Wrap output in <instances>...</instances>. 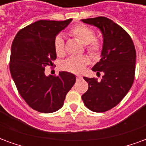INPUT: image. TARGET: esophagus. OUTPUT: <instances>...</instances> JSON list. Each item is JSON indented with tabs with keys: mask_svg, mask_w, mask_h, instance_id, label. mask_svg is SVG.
Returning a JSON list of instances; mask_svg holds the SVG:
<instances>
[{
	"mask_svg": "<svg viewBox=\"0 0 146 146\" xmlns=\"http://www.w3.org/2000/svg\"><path fill=\"white\" fill-rule=\"evenodd\" d=\"M80 79H82V76H79V75H78V76H76V80H79Z\"/></svg>",
	"mask_w": 146,
	"mask_h": 146,
	"instance_id": "esophagus-1",
	"label": "esophagus"
}]
</instances>
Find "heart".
Instances as JSON below:
<instances>
[{
    "label": "heart",
    "instance_id": "b5f03b06",
    "mask_svg": "<svg viewBox=\"0 0 146 146\" xmlns=\"http://www.w3.org/2000/svg\"><path fill=\"white\" fill-rule=\"evenodd\" d=\"M70 34L80 41L86 44V49L92 56H98L102 51V44L95 38V30L85 25H78L70 30ZM54 51L58 56L65 54V42L62 36H56L54 41ZM89 63V59L84 56H72L67 58L62 65V69L70 73H82L85 66Z\"/></svg>",
    "mask_w": 146,
    "mask_h": 146
}]
</instances>
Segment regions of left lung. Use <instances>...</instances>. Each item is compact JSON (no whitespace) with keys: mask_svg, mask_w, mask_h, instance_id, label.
Wrapping results in <instances>:
<instances>
[{"mask_svg":"<svg viewBox=\"0 0 146 146\" xmlns=\"http://www.w3.org/2000/svg\"><path fill=\"white\" fill-rule=\"evenodd\" d=\"M98 27L103 36L101 59L92 70L103 73L101 81L84 76L88 90L82 100L89 110L103 113L116 106L131 88L135 73L136 51L131 36L122 27L106 17L81 20Z\"/></svg>","mask_w":146,"mask_h":146,"instance_id":"1","label":"left lung"}]
</instances>
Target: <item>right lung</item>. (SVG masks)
<instances>
[{
	"instance_id": "add662e5",
	"label": "right lung",
	"mask_w": 146,
	"mask_h": 146,
	"mask_svg": "<svg viewBox=\"0 0 146 146\" xmlns=\"http://www.w3.org/2000/svg\"><path fill=\"white\" fill-rule=\"evenodd\" d=\"M71 21H36L19 30L12 42L11 77L22 98L40 113H53L62 107L76 82V76L69 72H59L57 76L44 73L45 67L53 66L56 58L54 39Z\"/></svg>"
}]
</instances>
